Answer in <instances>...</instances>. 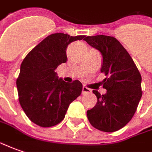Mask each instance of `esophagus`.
Here are the masks:
<instances>
[{
	"label": "esophagus",
	"instance_id": "esophagus-1",
	"mask_svg": "<svg viewBox=\"0 0 152 152\" xmlns=\"http://www.w3.org/2000/svg\"><path fill=\"white\" fill-rule=\"evenodd\" d=\"M91 91L89 89V88H87L86 86H83L82 87V94H89V93H91Z\"/></svg>",
	"mask_w": 152,
	"mask_h": 152
}]
</instances>
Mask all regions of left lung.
Here are the masks:
<instances>
[{
    "label": "left lung",
    "instance_id": "8db88e82",
    "mask_svg": "<svg viewBox=\"0 0 152 152\" xmlns=\"http://www.w3.org/2000/svg\"><path fill=\"white\" fill-rule=\"evenodd\" d=\"M84 40L101 53L100 72L108 76L103 80L106 94L93 91L97 103L87 111V118L96 129L118 131L131 120L137 110L142 95V76L131 56L115 38L87 36Z\"/></svg>",
    "mask_w": 152,
    "mask_h": 152
}]
</instances>
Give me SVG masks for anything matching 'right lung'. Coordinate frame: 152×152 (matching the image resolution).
I'll return each instance as SVG.
<instances>
[{
	"mask_svg": "<svg viewBox=\"0 0 152 152\" xmlns=\"http://www.w3.org/2000/svg\"><path fill=\"white\" fill-rule=\"evenodd\" d=\"M84 38L62 33L51 34L32 49L21 63L16 80L19 101L28 118L40 127L61 123L70 104L81 93L80 81L66 83L58 78L55 70L67 60L68 44Z\"/></svg>",
	"mask_w": 152,
	"mask_h": 152,
	"instance_id": "add662e5",
	"label": "right lung"
}]
</instances>
